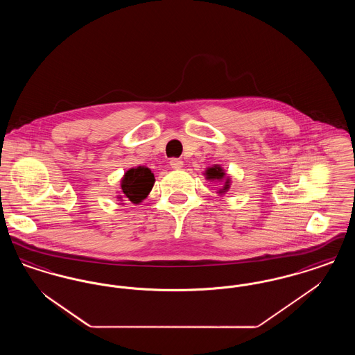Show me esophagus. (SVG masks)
Here are the masks:
<instances>
[{"label": "esophagus", "instance_id": "obj_1", "mask_svg": "<svg viewBox=\"0 0 355 355\" xmlns=\"http://www.w3.org/2000/svg\"><path fill=\"white\" fill-rule=\"evenodd\" d=\"M170 166L173 169H181L184 166V162L181 159H178V158H171L170 159Z\"/></svg>", "mask_w": 355, "mask_h": 355}]
</instances>
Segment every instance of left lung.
I'll return each instance as SVG.
<instances>
[{
  "instance_id": "left-lung-1",
  "label": "left lung",
  "mask_w": 355,
  "mask_h": 355,
  "mask_svg": "<svg viewBox=\"0 0 355 355\" xmlns=\"http://www.w3.org/2000/svg\"><path fill=\"white\" fill-rule=\"evenodd\" d=\"M223 177H225V173H223V170L220 169V166H213V168H209V169L206 170V178L207 180H218L220 181ZM229 187H230L229 180H226L225 186H223L222 190H220V193L227 191Z\"/></svg>"
}]
</instances>
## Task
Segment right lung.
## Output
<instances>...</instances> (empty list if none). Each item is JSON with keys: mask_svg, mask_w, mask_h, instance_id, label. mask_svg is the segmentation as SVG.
Masks as SVG:
<instances>
[{"mask_svg": "<svg viewBox=\"0 0 355 355\" xmlns=\"http://www.w3.org/2000/svg\"><path fill=\"white\" fill-rule=\"evenodd\" d=\"M154 181L155 180L152 170L146 166H138L128 170L121 181V189L123 194L122 197L125 198V201L138 205L148 197L154 185Z\"/></svg>", "mask_w": 355, "mask_h": 355, "instance_id": "obj_1", "label": "right lung"}]
</instances>
